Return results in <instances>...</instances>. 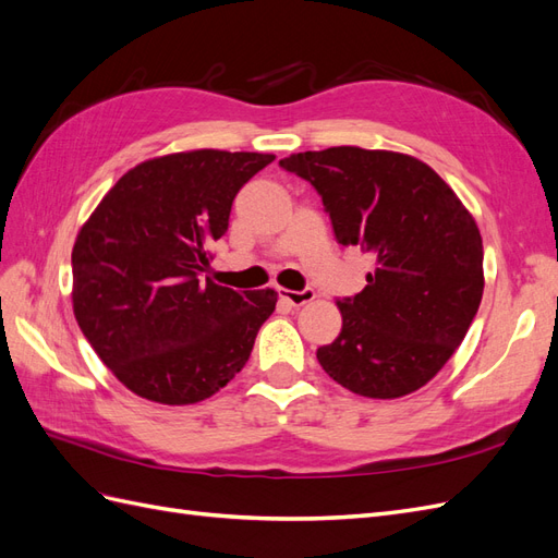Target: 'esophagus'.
<instances>
[{"mask_svg": "<svg viewBox=\"0 0 558 558\" xmlns=\"http://www.w3.org/2000/svg\"><path fill=\"white\" fill-rule=\"evenodd\" d=\"M279 295H281L283 302H289V305L302 307V305H307V302H312L316 298V291L314 289H302V291H286V289H281Z\"/></svg>", "mask_w": 558, "mask_h": 558, "instance_id": "1", "label": "esophagus"}]
</instances>
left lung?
I'll list each match as a JSON object with an SVG mask.
<instances>
[{
  "label": "left lung",
  "instance_id": "8db88e82",
  "mask_svg": "<svg viewBox=\"0 0 558 558\" xmlns=\"http://www.w3.org/2000/svg\"><path fill=\"white\" fill-rule=\"evenodd\" d=\"M324 199L335 240L373 256L367 286L337 298L342 332L320 367L365 398L428 384L459 349L484 291L475 218L426 162L393 150L332 146L279 160Z\"/></svg>",
  "mask_w": 558,
  "mask_h": 558
}]
</instances>
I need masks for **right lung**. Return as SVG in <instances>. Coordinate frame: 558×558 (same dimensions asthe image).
Wrapping results in <instances>:
<instances>
[{
	"label": "right lung",
	"instance_id": "add662e5",
	"mask_svg": "<svg viewBox=\"0 0 558 558\" xmlns=\"http://www.w3.org/2000/svg\"><path fill=\"white\" fill-rule=\"evenodd\" d=\"M275 160L202 148L146 160L118 179L72 251L74 316L132 393L162 404L214 396L246 365L277 293L202 272L232 199Z\"/></svg>",
	"mask_w": 558,
	"mask_h": 558
}]
</instances>
